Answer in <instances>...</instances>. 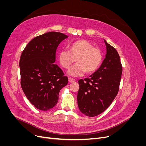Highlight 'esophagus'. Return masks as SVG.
<instances>
[{
	"mask_svg": "<svg viewBox=\"0 0 146 146\" xmlns=\"http://www.w3.org/2000/svg\"><path fill=\"white\" fill-rule=\"evenodd\" d=\"M68 82H70V83H72V82H75V79H73V78H68Z\"/></svg>",
	"mask_w": 146,
	"mask_h": 146,
	"instance_id": "esophagus-1",
	"label": "esophagus"
}]
</instances>
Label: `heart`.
<instances>
[{
    "label": "heart",
    "instance_id": "obj_1",
    "mask_svg": "<svg viewBox=\"0 0 146 146\" xmlns=\"http://www.w3.org/2000/svg\"><path fill=\"white\" fill-rule=\"evenodd\" d=\"M67 50L58 53V60L64 68L68 69L75 60L76 64L68 72V74L72 76H81L84 72L92 73L98 70L102 62L101 50L94 47L86 40H80L69 44Z\"/></svg>",
    "mask_w": 146,
    "mask_h": 146
}]
</instances>
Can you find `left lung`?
<instances>
[{
  "label": "left lung",
  "instance_id": "8db88e82",
  "mask_svg": "<svg viewBox=\"0 0 146 146\" xmlns=\"http://www.w3.org/2000/svg\"><path fill=\"white\" fill-rule=\"evenodd\" d=\"M104 41L106 54L101 67L89 78L78 81V106L88 117L97 116L108 108L119 88L122 72L119 56L115 48Z\"/></svg>",
  "mask_w": 146,
  "mask_h": 146
}]
</instances>
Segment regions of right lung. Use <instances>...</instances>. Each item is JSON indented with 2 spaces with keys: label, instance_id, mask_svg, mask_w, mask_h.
I'll list each match as a JSON object with an SVG mask.
<instances>
[{
  "label": "right lung",
  "instance_id": "obj_1",
  "mask_svg": "<svg viewBox=\"0 0 146 146\" xmlns=\"http://www.w3.org/2000/svg\"><path fill=\"white\" fill-rule=\"evenodd\" d=\"M67 37L58 32L45 33L29 41L21 54V88L29 102L40 110L52 108L60 90L68 83V78L54 63L58 45Z\"/></svg>",
  "mask_w": 146,
  "mask_h": 146
}]
</instances>
